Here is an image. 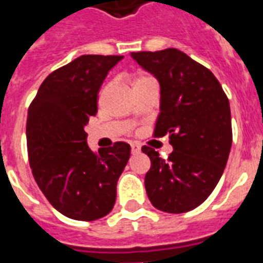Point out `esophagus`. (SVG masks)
<instances>
[{
  "instance_id": "esophagus-1",
  "label": "esophagus",
  "mask_w": 263,
  "mask_h": 263,
  "mask_svg": "<svg viewBox=\"0 0 263 263\" xmlns=\"http://www.w3.org/2000/svg\"><path fill=\"white\" fill-rule=\"evenodd\" d=\"M131 152L132 153H139L140 146L138 145V143H131Z\"/></svg>"
}]
</instances>
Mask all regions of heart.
Here are the masks:
<instances>
[{"label": "heart", "instance_id": "obj_1", "mask_svg": "<svg viewBox=\"0 0 263 263\" xmlns=\"http://www.w3.org/2000/svg\"><path fill=\"white\" fill-rule=\"evenodd\" d=\"M147 80H150V77H147V76H134L131 80L132 87H136V85H139V84L146 83Z\"/></svg>", "mask_w": 263, "mask_h": 263}]
</instances>
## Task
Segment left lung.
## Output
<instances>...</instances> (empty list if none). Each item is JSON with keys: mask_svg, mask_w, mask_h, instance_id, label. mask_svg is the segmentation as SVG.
<instances>
[{"mask_svg": "<svg viewBox=\"0 0 263 263\" xmlns=\"http://www.w3.org/2000/svg\"><path fill=\"white\" fill-rule=\"evenodd\" d=\"M161 87V113L154 136L168 135L167 160L143 146L150 158L147 197L164 212L182 214L204 203L218 185L232 147L229 99L211 70L176 48L132 52Z\"/></svg>", "mask_w": 263, "mask_h": 263, "instance_id": "1", "label": "left lung"}]
</instances>
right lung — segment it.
<instances>
[{
  "instance_id": "add662e5",
  "label": "right lung",
  "mask_w": 263,
  "mask_h": 263,
  "mask_svg": "<svg viewBox=\"0 0 263 263\" xmlns=\"http://www.w3.org/2000/svg\"><path fill=\"white\" fill-rule=\"evenodd\" d=\"M118 55H83L52 71L27 111L30 168L47 200L67 218L95 220L116 203V186L131 154L125 142L92 152L84 131L98 113V93Z\"/></svg>"
}]
</instances>
